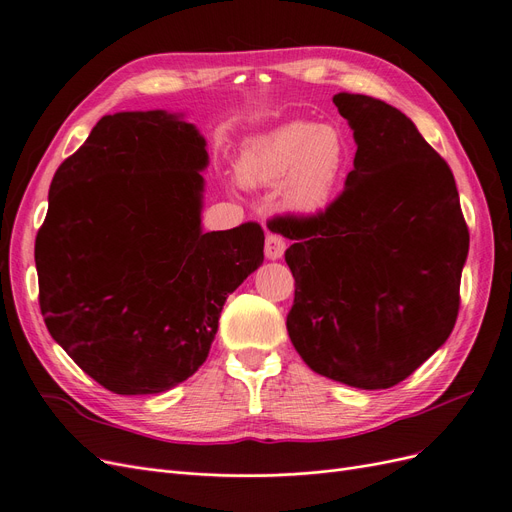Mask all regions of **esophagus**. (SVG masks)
Instances as JSON below:
<instances>
[{
    "label": "esophagus",
    "instance_id": "obj_1",
    "mask_svg": "<svg viewBox=\"0 0 512 512\" xmlns=\"http://www.w3.org/2000/svg\"><path fill=\"white\" fill-rule=\"evenodd\" d=\"M285 249H287V242L282 240V236L278 234H268L266 236V257L276 261L280 259L282 255H285Z\"/></svg>",
    "mask_w": 512,
    "mask_h": 512
}]
</instances>
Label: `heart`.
<instances>
[{
	"label": "heart",
	"instance_id": "heart-1",
	"mask_svg": "<svg viewBox=\"0 0 512 512\" xmlns=\"http://www.w3.org/2000/svg\"><path fill=\"white\" fill-rule=\"evenodd\" d=\"M352 164V145L335 124L295 120L249 139L238 177L251 187H278L280 204L297 217L325 213Z\"/></svg>",
	"mask_w": 512,
	"mask_h": 512
}]
</instances>
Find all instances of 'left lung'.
<instances>
[{"label":"left lung","mask_w":512,"mask_h":512,"mask_svg":"<svg viewBox=\"0 0 512 512\" xmlns=\"http://www.w3.org/2000/svg\"><path fill=\"white\" fill-rule=\"evenodd\" d=\"M333 103L354 168L325 213L289 225L287 331L312 371L382 390L447 342L470 236L451 168L403 111L350 92Z\"/></svg>","instance_id":"left-lung-1"}]
</instances>
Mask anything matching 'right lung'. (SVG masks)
Instances as JSON below:
<instances>
[{
    "instance_id": "1",
    "label": "right lung",
    "mask_w": 512,
    "mask_h": 512,
    "mask_svg": "<svg viewBox=\"0 0 512 512\" xmlns=\"http://www.w3.org/2000/svg\"><path fill=\"white\" fill-rule=\"evenodd\" d=\"M206 141L177 113L105 116L50 185L35 238L44 323L94 382L158 394L194 375L263 230L202 232Z\"/></svg>"
}]
</instances>
